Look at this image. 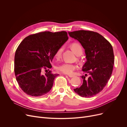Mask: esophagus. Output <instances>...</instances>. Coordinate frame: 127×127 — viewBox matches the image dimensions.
Here are the masks:
<instances>
[{
	"label": "esophagus",
	"mask_w": 127,
	"mask_h": 127,
	"mask_svg": "<svg viewBox=\"0 0 127 127\" xmlns=\"http://www.w3.org/2000/svg\"><path fill=\"white\" fill-rule=\"evenodd\" d=\"M68 77H70V78H72V77H75V76H74V75H68Z\"/></svg>",
	"instance_id": "34e87169"
}]
</instances>
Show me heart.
<instances>
[{
	"label": "heart",
	"instance_id": "heart-1",
	"mask_svg": "<svg viewBox=\"0 0 127 127\" xmlns=\"http://www.w3.org/2000/svg\"><path fill=\"white\" fill-rule=\"evenodd\" d=\"M71 47L76 54L78 56L82 55L83 52V48L81 45L78 43H73L71 45ZM63 50V47H60L56 52L55 57L59 59L61 57ZM77 65L74 64H71L67 62H65L57 66V70L60 72L67 75L73 74L74 71L77 69Z\"/></svg>",
	"mask_w": 127,
	"mask_h": 127
}]
</instances>
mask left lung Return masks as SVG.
<instances>
[{"instance_id": "obj_1", "label": "left lung", "mask_w": 127, "mask_h": 127, "mask_svg": "<svg viewBox=\"0 0 127 127\" xmlns=\"http://www.w3.org/2000/svg\"><path fill=\"white\" fill-rule=\"evenodd\" d=\"M69 36L81 43L85 49L87 61L82 71L87 74L81 76L82 85L74 89L79 96L91 97L100 92L110 79L114 64L112 46L98 33L87 30L68 32Z\"/></svg>"}]
</instances>
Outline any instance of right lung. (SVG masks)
I'll return each instance as SVG.
<instances>
[{"instance_id":"right-lung-1","label":"right lung","mask_w":127,"mask_h":127,"mask_svg":"<svg viewBox=\"0 0 127 127\" xmlns=\"http://www.w3.org/2000/svg\"><path fill=\"white\" fill-rule=\"evenodd\" d=\"M68 38L66 31H45L27 36L20 43L15 54L14 72L19 87L26 94L39 97L50 91L59 75L47 69L52 67L56 51Z\"/></svg>"}]
</instances>
